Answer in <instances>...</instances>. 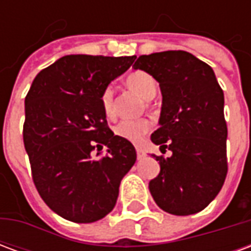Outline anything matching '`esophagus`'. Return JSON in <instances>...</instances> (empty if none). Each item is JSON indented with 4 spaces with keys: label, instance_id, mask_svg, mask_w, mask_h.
Segmentation results:
<instances>
[{
    "label": "esophagus",
    "instance_id": "esophagus-1",
    "mask_svg": "<svg viewBox=\"0 0 251 251\" xmlns=\"http://www.w3.org/2000/svg\"><path fill=\"white\" fill-rule=\"evenodd\" d=\"M136 152H137V158H138V160H141V158H144L145 156H147L145 151L141 149V148H136Z\"/></svg>",
    "mask_w": 251,
    "mask_h": 251
}]
</instances>
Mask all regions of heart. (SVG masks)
<instances>
[{
  "instance_id": "1",
  "label": "heart",
  "mask_w": 251,
  "mask_h": 251,
  "mask_svg": "<svg viewBox=\"0 0 251 251\" xmlns=\"http://www.w3.org/2000/svg\"><path fill=\"white\" fill-rule=\"evenodd\" d=\"M126 86L141 95L144 99H152L157 91V83L154 77L145 71L130 72L125 79ZM100 106L104 117L113 118L115 113L114 107V90L111 87H106L100 94ZM151 121L147 118L140 120H125L121 121L114 127L115 136L124 138L126 141L138 144L142 138L151 130Z\"/></svg>"
}]
</instances>
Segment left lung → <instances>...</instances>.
<instances>
[{
	"label": "left lung",
	"instance_id": "1",
	"mask_svg": "<svg viewBox=\"0 0 251 251\" xmlns=\"http://www.w3.org/2000/svg\"><path fill=\"white\" fill-rule=\"evenodd\" d=\"M133 68L160 84V127L151 140L172 152L167 158L153 154L160 174L149 181V191L165 212L196 214L215 199L227 175L223 90L212 68L185 51L142 55Z\"/></svg>",
	"mask_w": 251,
	"mask_h": 251
}]
</instances>
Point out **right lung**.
I'll use <instances>...</instances> for the list:
<instances>
[{
  "label": "right lung",
  "mask_w": 251,
  "mask_h": 251,
  "mask_svg": "<svg viewBox=\"0 0 251 251\" xmlns=\"http://www.w3.org/2000/svg\"><path fill=\"white\" fill-rule=\"evenodd\" d=\"M134 59L67 55L39 72L25 97L23 136L32 179L46 204L67 221L107 215L136 163L134 147L114 136L100 106L102 91ZM103 145L106 156L94 158Z\"/></svg>",
  "instance_id": "obj_1"
}]
</instances>
